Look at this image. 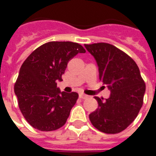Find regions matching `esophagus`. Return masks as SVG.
Returning a JSON list of instances; mask_svg holds the SVG:
<instances>
[{
	"label": "esophagus",
	"instance_id": "34e87169",
	"mask_svg": "<svg viewBox=\"0 0 156 156\" xmlns=\"http://www.w3.org/2000/svg\"><path fill=\"white\" fill-rule=\"evenodd\" d=\"M88 95L86 94H79V98H82V99H86V98H88Z\"/></svg>",
	"mask_w": 156,
	"mask_h": 156
}]
</instances>
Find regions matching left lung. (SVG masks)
<instances>
[{"mask_svg":"<svg viewBox=\"0 0 156 156\" xmlns=\"http://www.w3.org/2000/svg\"><path fill=\"white\" fill-rule=\"evenodd\" d=\"M84 46L97 62L99 80L111 92L105 100L94 97L98 108L89 115V119L103 133L118 134L137 117L145 83L136 62L114 45L99 42Z\"/></svg>","mask_w":156,"mask_h":156,"instance_id":"1","label":"left lung"}]
</instances>
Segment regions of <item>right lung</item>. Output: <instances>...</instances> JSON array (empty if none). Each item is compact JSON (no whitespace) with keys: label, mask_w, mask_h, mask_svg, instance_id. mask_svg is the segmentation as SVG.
<instances>
[{"label":"right lung","mask_w":156,"mask_h":156,"mask_svg":"<svg viewBox=\"0 0 156 156\" xmlns=\"http://www.w3.org/2000/svg\"><path fill=\"white\" fill-rule=\"evenodd\" d=\"M85 49L77 42L49 41L32 51L20 68L14 91L26 120L41 131L62 127L76 104L75 92H61L62 81L68 62Z\"/></svg>","instance_id":"obj_1"}]
</instances>
